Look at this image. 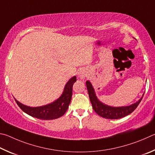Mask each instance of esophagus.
<instances>
[{
  "mask_svg": "<svg viewBox=\"0 0 155 155\" xmlns=\"http://www.w3.org/2000/svg\"><path fill=\"white\" fill-rule=\"evenodd\" d=\"M78 75L80 79H84L85 77L87 75V72L84 69H80L78 73Z\"/></svg>",
  "mask_w": 155,
  "mask_h": 155,
  "instance_id": "esophagus-1",
  "label": "esophagus"
}]
</instances>
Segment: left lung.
<instances>
[{"label": "left lung", "instance_id": "1", "mask_svg": "<svg viewBox=\"0 0 155 155\" xmlns=\"http://www.w3.org/2000/svg\"><path fill=\"white\" fill-rule=\"evenodd\" d=\"M86 87H87L89 98L91 102L92 106L97 114L103 118L107 119H118L123 118L124 116L130 114L136 109L138 105L142 101L143 97H142L139 101L129 106L123 107H111L101 103L97 99L94 90L89 81H86Z\"/></svg>", "mask_w": 155, "mask_h": 155}]
</instances>
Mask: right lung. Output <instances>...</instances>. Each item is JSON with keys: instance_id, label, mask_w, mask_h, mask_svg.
<instances>
[{"instance_id": "obj_1", "label": "right lung", "mask_w": 155, "mask_h": 155, "mask_svg": "<svg viewBox=\"0 0 155 155\" xmlns=\"http://www.w3.org/2000/svg\"><path fill=\"white\" fill-rule=\"evenodd\" d=\"M74 76L68 81L65 85L62 95L51 104L41 107H29L24 105L15 99L20 109L27 114L41 120H53L63 116L69 107L72 97L73 85L76 82Z\"/></svg>"}]
</instances>
